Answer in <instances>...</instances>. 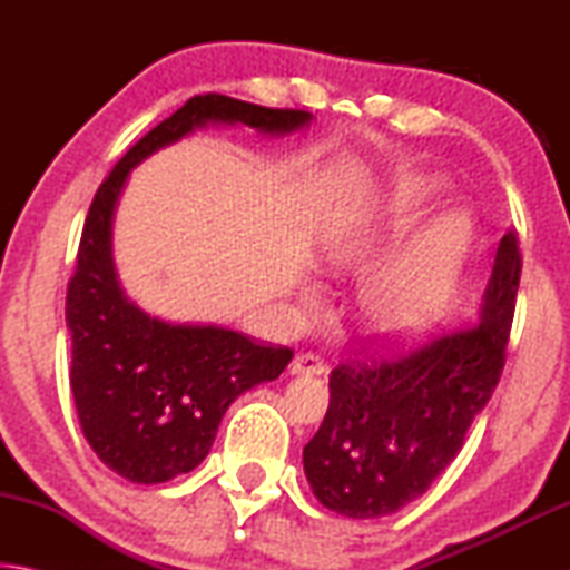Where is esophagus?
Listing matches in <instances>:
<instances>
[{"label": "esophagus", "instance_id": "obj_1", "mask_svg": "<svg viewBox=\"0 0 570 570\" xmlns=\"http://www.w3.org/2000/svg\"><path fill=\"white\" fill-rule=\"evenodd\" d=\"M324 362L322 356L316 354H298L294 356V362L288 364V372L296 374V377H320V374H324Z\"/></svg>", "mask_w": 570, "mask_h": 570}]
</instances>
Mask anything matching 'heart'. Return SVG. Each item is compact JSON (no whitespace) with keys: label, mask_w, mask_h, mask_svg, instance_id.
<instances>
[{"label":"heart","mask_w":570,"mask_h":570,"mask_svg":"<svg viewBox=\"0 0 570 570\" xmlns=\"http://www.w3.org/2000/svg\"><path fill=\"white\" fill-rule=\"evenodd\" d=\"M442 190L435 176L410 178L384 206L380 226H397L414 210L430 204ZM374 230H340L322 250L324 272L344 274L362 262ZM472 224L465 210H445L432 218L407 248L364 288L362 326L370 340L384 352H402L417 342L438 320L450 288L470 248Z\"/></svg>","instance_id":"obj_1"}]
</instances>
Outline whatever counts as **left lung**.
Returning <instances> with one entry per match:
<instances>
[{
    "label": "left lung",
    "instance_id": "1",
    "mask_svg": "<svg viewBox=\"0 0 570 570\" xmlns=\"http://www.w3.org/2000/svg\"><path fill=\"white\" fill-rule=\"evenodd\" d=\"M520 268L518 234L508 230L478 322L397 360L336 366L330 410L304 448L306 480L324 508L356 520L392 515L458 458L503 372Z\"/></svg>",
    "mask_w": 570,
    "mask_h": 570
}]
</instances>
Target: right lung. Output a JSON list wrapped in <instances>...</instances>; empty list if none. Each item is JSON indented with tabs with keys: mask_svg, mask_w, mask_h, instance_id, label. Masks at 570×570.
I'll return each mask as SVG.
<instances>
[{
	"mask_svg": "<svg viewBox=\"0 0 570 570\" xmlns=\"http://www.w3.org/2000/svg\"><path fill=\"white\" fill-rule=\"evenodd\" d=\"M248 125L266 135L306 128L312 112L274 110L226 95H196L125 153L92 198L77 268L67 286L70 390L85 440L130 482H166L198 468L238 394L272 382L292 362L216 324H173L125 296L112 262V220L130 170L206 125Z\"/></svg>",
	"mask_w": 570,
	"mask_h": 570,
	"instance_id": "right-lung-1",
	"label": "right lung"
}]
</instances>
